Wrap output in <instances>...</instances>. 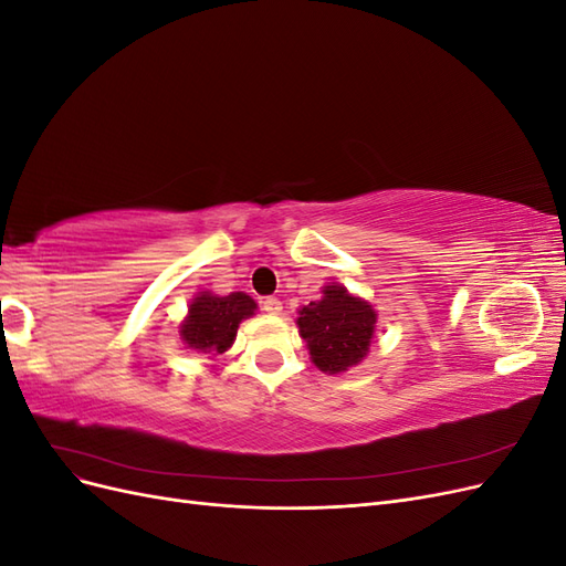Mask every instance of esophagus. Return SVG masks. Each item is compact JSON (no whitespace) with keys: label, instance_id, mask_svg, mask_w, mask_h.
<instances>
[{"label":"esophagus","instance_id":"obj_1","mask_svg":"<svg viewBox=\"0 0 566 566\" xmlns=\"http://www.w3.org/2000/svg\"><path fill=\"white\" fill-rule=\"evenodd\" d=\"M262 310H264L269 316H279V314L283 312V304H281L279 297H266V300L262 302Z\"/></svg>","mask_w":566,"mask_h":566}]
</instances>
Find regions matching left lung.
Wrapping results in <instances>:
<instances>
[{"label": "left lung", "mask_w": 566, "mask_h": 566, "mask_svg": "<svg viewBox=\"0 0 566 566\" xmlns=\"http://www.w3.org/2000/svg\"><path fill=\"white\" fill-rule=\"evenodd\" d=\"M321 293V300L302 306L295 323L312 364L325 375H339L368 356L378 312L342 283L323 285Z\"/></svg>", "instance_id": "1"}]
</instances>
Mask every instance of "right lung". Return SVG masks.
Segmentation results:
<instances>
[{
  "label": "right lung",
  "mask_w": 566,
  "mask_h": 566,
  "mask_svg": "<svg viewBox=\"0 0 566 566\" xmlns=\"http://www.w3.org/2000/svg\"><path fill=\"white\" fill-rule=\"evenodd\" d=\"M254 312L256 302L248 293L214 295L212 290H202L188 304L179 323V337L186 349L214 358L233 347L238 325L254 316Z\"/></svg>",
  "instance_id": "obj_1"
}]
</instances>
